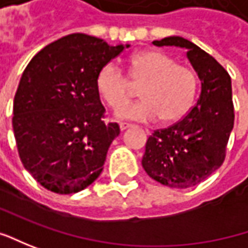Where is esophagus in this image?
I'll list each match as a JSON object with an SVG mask.
<instances>
[{
	"label": "esophagus",
	"instance_id": "34e87169",
	"mask_svg": "<svg viewBox=\"0 0 248 248\" xmlns=\"http://www.w3.org/2000/svg\"><path fill=\"white\" fill-rule=\"evenodd\" d=\"M130 127H133V124H126V122H121V124H119V129H121L122 132L126 130V129H130Z\"/></svg>",
	"mask_w": 248,
	"mask_h": 248
}]
</instances>
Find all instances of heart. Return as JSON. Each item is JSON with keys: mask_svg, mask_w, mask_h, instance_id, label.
Listing matches in <instances>:
<instances>
[{"mask_svg": "<svg viewBox=\"0 0 248 248\" xmlns=\"http://www.w3.org/2000/svg\"><path fill=\"white\" fill-rule=\"evenodd\" d=\"M129 78L132 82L114 62L103 65L96 77L98 96L111 108H119L118 118L155 121L160 116L162 122L174 124L192 107L198 89L196 75L163 52L142 50L133 55L129 60ZM132 83L140 88L143 100L125 106L134 94Z\"/></svg>", "mask_w": 248, "mask_h": 248, "instance_id": "b5f03b06", "label": "heart"}]
</instances>
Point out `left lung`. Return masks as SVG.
Instances as JSON below:
<instances>
[{
	"mask_svg": "<svg viewBox=\"0 0 248 248\" xmlns=\"http://www.w3.org/2000/svg\"><path fill=\"white\" fill-rule=\"evenodd\" d=\"M152 44L186 49L202 89L196 106L180 122L150 136L141 165L151 178L166 186L191 188L213 174L225 159L235 121L231 77L213 56L183 37Z\"/></svg>",
	"mask_w": 248,
	"mask_h": 248,
	"instance_id": "left-lung-1",
	"label": "left lung"
}]
</instances>
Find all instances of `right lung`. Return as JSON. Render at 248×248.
Returning a JSON list of instances; mask_svg holds the SVG:
<instances>
[{
  "label": "right lung",
  "mask_w": 248,
  "mask_h": 248,
  "mask_svg": "<svg viewBox=\"0 0 248 248\" xmlns=\"http://www.w3.org/2000/svg\"><path fill=\"white\" fill-rule=\"evenodd\" d=\"M70 34L39 50L13 100V133L24 169L44 188L77 193L103 171L118 124H104L96 90L100 68L124 47Z\"/></svg>",
  "instance_id": "add662e5"
}]
</instances>
